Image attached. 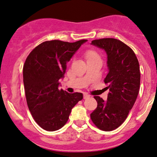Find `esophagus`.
<instances>
[{
	"label": "esophagus",
	"mask_w": 157,
	"mask_h": 157,
	"mask_svg": "<svg viewBox=\"0 0 157 157\" xmlns=\"http://www.w3.org/2000/svg\"><path fill=\"white\" fill-rule=\"evenodd\" d=\"M89 97H90V96L88 95V94H83V99H88V98H89Z\"/></svg>",
	"instance_id": "obj_1"
}]
</instances>
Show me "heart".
I'll use <instances>...</instances> for the list:
<instances>
[{"instance_id": "b5f03b06", "label": "heart", "mask_w": 157, "mask_h": 157, "mask_svg": "<svg viewBox=\"0 0 157 157\" xmlns=\"http://www.w3.org/2000/svg\"><path fill=\"white\" fill-rule=\"evenodd\" d=\"M85 57H86L87 61L90 60L97 59V58H99V55L95 50H88L85 52Z\"/></svg>"}]
</instances>
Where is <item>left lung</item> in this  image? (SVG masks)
<instances>
[{"label": "left lung", "mask_w": 157, "mask_h": 157, "mask_svg": "<svg viewBox=\"0 0 157 157\" xmlns=\"http://www.w3.org/2000/svg\"><path fill=\"white\" fill-rule=\"evenodd\" d=\"M91 44L107 53L108 73L104 82L109 92L106 101L94 97L97 107L90 118L99 129L109 132L124 122L137 99L140 84L139 62L134 51L118 39H96Z\"/></svg>", "instance_id": "left-lung-1"}]
</instances>
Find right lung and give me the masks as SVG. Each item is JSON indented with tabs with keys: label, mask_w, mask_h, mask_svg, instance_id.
<instances>
[{
	"label": "right lung",
	"mask_w": 157,
	"mask_h": 157,
	"mask_svg": "<svg viewBox=\"0 0 157 157\" xmlns=\"http://www.w3.org/2000/svg\"><path fill=\"white\" fill-rule=\"evenodd\" d=\"M86 39L70 43L47 41L28 55L23 67L26 101L33 119L43 129L56 131L67 124L71 109L82 99V94L59 89L67 63Z\"/></svg>",
	"instance_id": "1"
}]
</instances>
